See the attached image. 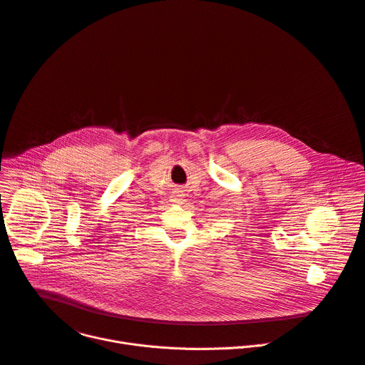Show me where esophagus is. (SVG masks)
<instances>
[{
    "mask_svg": "<svg viewBox=\"0 0 365 365\" xmlns=\"http://www.w3.org/2000/svg\"><path fill=\"white\" fill-rule=\"evenodd\" d=\"M182 198H183V195H182V193L176 192V195L173 197V201H175V202H182Z\"/></svg>",
    "mask_w": 365,
    "mask_h": 365,
    "instance_id": "34e87169",
    "label": "esophagus"
}]
</instances>
